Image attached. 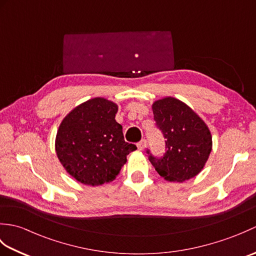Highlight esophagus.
<instances>
[{"label":"esophagus","mask_w":256,"mask_h":256,"mask_svg":"<svg viewBox=\"0 0 256 256\" xmlns=\"http://www.w3.org/2000/svg\"><path fill=\"white\" fill-rule=\"evenodd\" d=\"M146 145H148V142H146V140H140V142L138 143V148L140 150H143L146 148Z\"/></svg>","instance_id":"34e87169"}]
</instances>
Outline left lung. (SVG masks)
Masks as SVG:
<instances>
[{"label": "left lung", "mask_w": 256, "mask_h": 256, "mask_svg": "<svg viewBox=\"0 0 256 256\" xmlns=\"http://www.w3.org/2000/svg\"><path fill=\"white\" fill-rule=\"evenodd\" d=\"M154 120L165 140V154H150L155 170L166 180L182 182L202 170L212 148L208 126L184 102L168 96L153 103Z\"/></svg>", "instance_id": "obj_1"}]
</instances>
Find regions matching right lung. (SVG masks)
Instances as JSON below:
<instances>
[{"label": "right lung", "mask_w": 256, "mask_h": 256, "mask_svg": "<svg viewBox=\"0 0 256 256\" xmlns=\"http://www.w3.org/2000/svg\"><path fill=\"white\" fill-rule=\"evenodd\" d=\"M116 112V103L94 98L74 108L59 125L55 144L58 160L79 182L99 186L112 182L126 156L138 148L124 140Z\"/></svg>", "instance_id": "1"}]
</instances>
